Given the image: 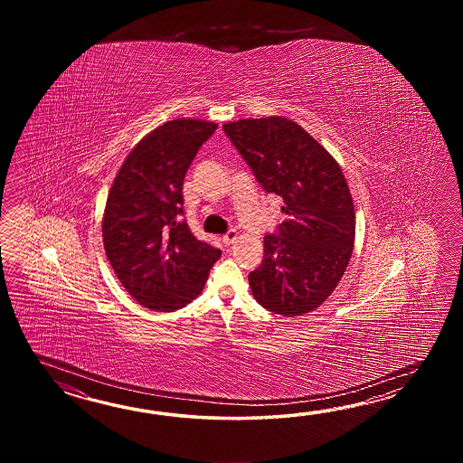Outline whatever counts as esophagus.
Masks as SVG:
<instances>
[{"mask_svg": "<svg viewBox=\"0 0 463 463\" xmlns=\"http://www.w3.org/2000/svg\"><path fill=\"white\" fill-rule=\"evenodd\" d=\"M236 238H238V233H236L235 230H230V232H227V233L223 235L222 240H223V243H225V245L230 246L235 243Z\"/></svg>", "mask_w": 463, "mask_h": 463, "instance_id": "esophagus-1", "label": "esophagus"}]
</instances>
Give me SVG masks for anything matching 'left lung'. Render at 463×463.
<instances>
[{"label":"left lung","mask_w":463,"mask_h":463,"mask_svg":"<svg viewBox=\"0 0 463 463\" xmlns=\"http://www.w3.org/2000/svg\"><path fill=\"white\" fill-rule=\"evenodd\" d=\"M223 130L265 192L285 200L286 220L276 235H265L263 261L248 275L251 293L275 315L315 311L354 248V203L341 167L289 118H241Z\"/></svg>","instance_id":"obj_1"}]
</instances>
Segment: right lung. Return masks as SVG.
I'll list each match as a JSON object with an SVG mask.
<instances>
[{"instance_id":"1","label":"right lung","mask_w":463,"mask_h":463,"mask_svg":"<svg viewBox=\"0 0 463 463\" xmlns=\"http://www.w3.org/2000/svg\"><path fill=\"white\" fill-rule=\"evenodd\" d=\"M198 118L158 126L130 150L102 220L109 263L138 305L170 313L194 301L222 251L197 240L184 213V178L217 130Z\"/></svg>"}]
</instances>
